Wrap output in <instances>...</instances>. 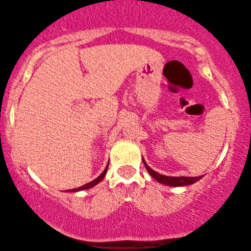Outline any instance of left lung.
<instances>
[{
	"instance_id": "left-lung-1",
	"label": "left lung",
	"mask_w": 251,
	"mask_h": 251,
	"mask_svg": "<svg viewBox=\"0 0 251 251\" xmlns=\"http://www.w3.org/2000/svg\"><path fill=\"white\" fill-rule=\"evenodd\" d=\"M144 165H145L146 170L149 171V174L154 178L158 183L165 184V185H171V186H184V185H190V184H194L198 179H201V176H198V177H169V176H164L158 174L152 170L148 164L145 163V160L143 159Z\"/></svg>"
}]
</instances>
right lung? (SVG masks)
Wrapping results in <instances>:
<instances>
[{"instance_id":"add662e5","label":"right lung","mask_w":251,"mask_h":251,"mask_svg":"<svg viewBox=\"0 0 251 251\" xmlns=\"http://www.w3.org/2000/svg\"><path fill=\"white\" fill-rule=\"evenodd\" d=\"M107 168H108V164H107V166H106L105 171H103L102 174L100 175L99 177H98V178H96V179H94V180L89 181V183L85 184V185H82V186H80V188H76V189H72V190H68V191H73V192H75V191H80V190H86V189H91V188H93L94 185H97V184L99 183V181H101V180L103 179V177H105V175H106V171H107Z\"/></svg>"}]
</instances>
